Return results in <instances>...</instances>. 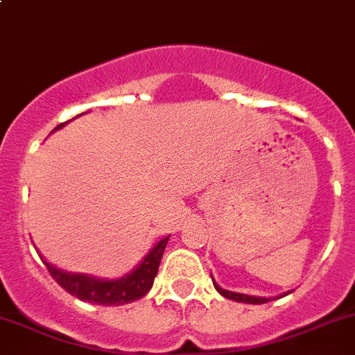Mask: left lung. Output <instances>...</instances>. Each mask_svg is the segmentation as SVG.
Returning a JSON list of instances; mask_svg holds the SVG:
<instances>
[{
    "instance_id": "1",
    "label": "left lung",
    "mask_w": 355,
    "mask_h": 355,
    "mask_svg": "<svg viewBox=\"0 0 355 355\" xmlns=\"http://www.w3.org/2000/svg\"><path fill=\"white\" fill-rule=\"evenodd\" d=\"M214 288L218 290V292L221 293L223 297H227V299H232L235 300V302H245V304H264L268 302L270 299H266V297H254V295H245V293H237V292H230V290H225L221 287H218L216 284L213 282Z\"/></svg>"
}]
</instances>
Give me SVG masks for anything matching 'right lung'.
I'll list each match as a JSON object with an SVG mask.
<instances>
[{
  "instance_id": "1",
  "label": "right lung",
  "mask_w": 355,
  "mask_h": 355,
  "mask_svg": "<svg viewBox=\"0 0 355 355\" xmlns=\"http://www.w3.org/2000/svg\"><path fill=\"white\" fill-rule=\"evenodd\" d=\"M65 123H60L55 130L62 128ZM168 239L170 237H164L163 241L157 242L151 249V252L144 257V261L130 275L118 278V280H98V278L87 277V275L60 271L46 261L44 264L51 273L53 280L63 290H67L70 295L85 300V302L99 304V306H123V304L141 299L151 290Z\"/></svg>"
}]
</instances>
